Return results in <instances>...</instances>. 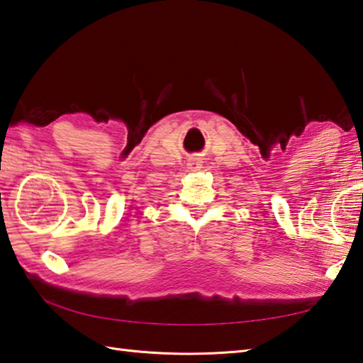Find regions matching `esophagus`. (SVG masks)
Listing matches in <instances>:
<instances>
[{"label": "esophagus", "mask_w": 363, "mask_h": 363, "mask_svg": "<svg viewBox=\"0 0 363 363\" xmlns=\"http://www.w3.org/2000/svg\"><path fill=\"white\" fill-rule=\"evenodd\" d=\"M201 162H199V159H191V160H189V164H187V168H189V172H198L199 168H201Z\"/></svg>", "instance_id": "obj_1"}]
</instances>
